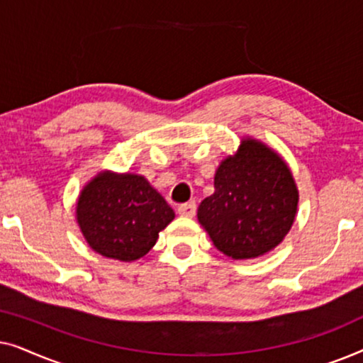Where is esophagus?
<instances>
[{
    "instance_id": "obj_1",
    "label": "esophagus",
    "mask_w": 363,
    "mask_h": 363,
    "mask_svg": "<svg viewBox=\"0 0 363 363\" xmlns=\"http://www.w3.org/2000/svg\"><path fill=\"white\" fill-rule=\"evenodd\" d=\"M196 213V203L195 201H188L185 205H180L178 206V215L182 216H188V218H193Z\"/></svg>"
}]
</instances>
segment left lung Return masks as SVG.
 <instances>
[{
	"mask_svg": "<svg viewBox=\"0 0 363 363\" xmlns=\"http://www.w3.org/2000/svg\"><path fill=\"white\" fill-rule=\"evenodd\" d=\"M299 190L279 153L252 137L221 160L215 193L198 206V221L216 250L255 259L281 245L294 225Z\"/></svg>",
	"mask_w": 363,
	"mask_h": 363,
	"instance_id": "obj_1",
	"label": "left lung"
}]
</instances>
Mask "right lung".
<instances>
[{
    "label": "right lung",
    "mask_w": 363,
    "mask_h": 363,
    "mask_svg": "<svg viewBox=\"0 0 363 363\" xmlns=\"http://www.w3.org/2000/svg\"><path fill=\"white\" fill-rule=\"evenodd\" d=\"M173 218L165 198L137 173L99 172L76 203V221L87 245L123 262L145 256Z\"/></svg>",
    "instance_id": "right-lung-1"
}]
</instances>
